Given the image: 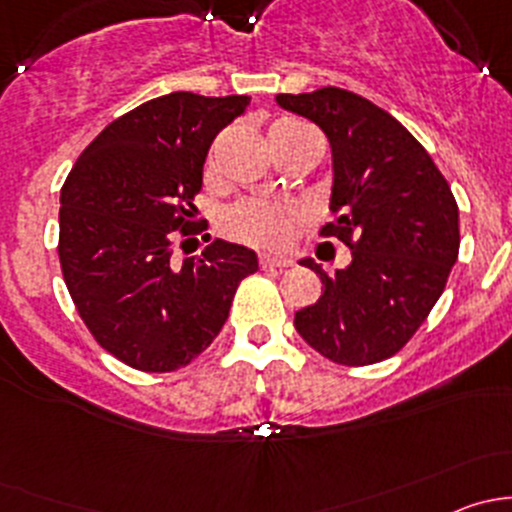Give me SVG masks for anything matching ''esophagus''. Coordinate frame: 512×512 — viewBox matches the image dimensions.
<instances>
[{
    "mask_svg": "<svg viewBox=\"0 0 512 512\" xmlns=\"http://www.w3.org/2000/svg\"><path fill=\"white\" fill-rule=\"evenodd\" d=\"M260 265L265 267V270H285V267L292 265V260H289V257L262 255V257H260Z\"/></svg>",
    "mask_w": 512,
    "mask_h": 512,
    "instance_id": "34e87169",
    "label": "esophagus"
}]
</instances>
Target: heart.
<instances>
[{"instance_id": "obj_1", "label": "heart", "mask_w": 512, "mask_h": 512, "mask_svg": "<svg viewBox=\"0 0 512 512\" xmlns=\"http://www.w3.org/2000/svg\"><path fill=\"white\" fill-rule=\"evenodd\" d=\"M299 126L294 121H280L270 128L277 131ZM299 213L294 205L275 203V200H242L225 213L223 227L230 237L255 247H280L292 235Z\"/></svg>"}]
</instances>
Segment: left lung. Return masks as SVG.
<instances>
[{"instance_id": "left-lung-1", "label": "left lung", "mask_w": 512, "mask_h": 512, "mask_svg": "<svg viewBox=\"0 0 512 512\" xmlns=\"http://www.w3.org/2000/svg\"><path fill=\"white\" fill-rule=\"evenodd\" d=\"M285 111L317 123L332 146L334 223L324 237L352 250L344 270L324 272L322 297L294 314L299 337L334 364L394 356L416 334L458 260V205L426 148L384 108L352 91L280 94Z\"/></svg>"}]
</instances>
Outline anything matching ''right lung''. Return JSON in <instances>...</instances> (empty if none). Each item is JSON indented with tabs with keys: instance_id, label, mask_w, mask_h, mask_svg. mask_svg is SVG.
I'll return each mask as SVG.
<instances>
[{
	"instance_id": "1",
	"label": "right lung",
	"mask_w": 512,
	"mask_h": 512,
	"mask_svg": "<svg viewBox=\"0 0 512 512\" xmlns=\"http://www.w3.org/2000/svg\"><path fill=\"white\" fill-rule=\"evenodd\" d=\"M250 96L153 98L108 123L61 188L59 260L94 339L123 364L165 374L213 344L237 285L257 272L250 247L213 240L173 260V232L193 235V198L213 138Z\"/></svg>"
}]
</instances>
